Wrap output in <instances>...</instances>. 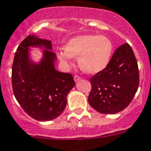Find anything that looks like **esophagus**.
<instances>
[{
    "label": "esophagus",
    "instance_id": "esophagus-1",
    "mask_svg": "<svg viewBox=\"0 0 151 151\" xmlns=\"http://www.w3.org/2000/svg\"><path fill=\"white\" fill-rule=\"evenodd\" d=\"M73 79H74L75 82H78V81H79L80 80H81V77H80V76H78V75H75L74 76V78H73Z\"/></svg>",
    "mask_w": 151,
    "mask_h": 151
}]
</instances>
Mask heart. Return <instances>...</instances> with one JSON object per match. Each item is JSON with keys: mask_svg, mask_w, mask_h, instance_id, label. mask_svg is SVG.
Listing matches in <instances>:
<instances>
[{"mask_svg": "<svg viewBox=\"0 0 151 151\" xmlns=\"http://www.w3.org/2000/svg\"><path fill=\"white\" fill-rule=\"evenodd\" d=\"M63 50L57 52L62 63L69 64L72 57H78L82 71L95 74L104 70L109 64L114 46L109 38L104 35H84L68 40Z\"/></svg>", "mask_w": 151, "mask_h": 151, "instance_id": "1", "label": "heart"}]
</instances>
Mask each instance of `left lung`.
<instances>
[{
	"label": "left lung",
	"mask_w": 151,
	"mask_h": 151,
	"mask_svg": "<svg viewBox=\"0 0 151 151\" xmlns=\"http://www.w3.org/2000/svg\"><path fill=\"white\" fill-rule=\"evenodd\" d=\"M88 102L102 114H116L129 105L139 87L137 59L128 43L120 46L104 70L90 79Z\"/></svg>",
	"instance_id": "1"
}]
</instances>
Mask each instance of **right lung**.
Returning <instances> with one entry per match:
<instances>
[{"label": "right lung", "mask_w": 151, "mask_h": 151, "mask_svg": "<svg viewBox=\"0 0 151 151\" xmlns=\"http://www.w3.org/2000/svg\"><path fill=\"white\" fill-rule=\"evenodd\" d=\"M44 48L40 63L30 58L29 48ZM52 43L36 35H28L20 43L12 65V88L21 107L32 118L50 121L64 111L67 96L75 85L70 73L55 69L56 56Z\"/></svg>", "instance_id": "1"}]
</instances>
